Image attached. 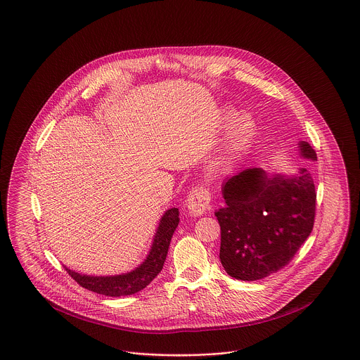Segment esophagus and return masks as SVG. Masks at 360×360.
Segmentation results:
<instances>
[{
	"instance_id": "obj_1",
	"label": "esophagus",
	"mask_w": 360,
	"mask_h": 360,
	"mask_svg": "<svg viewBox=\"0 0 360 360\" xmlns=\"http://www.w3.org/2000/svg\"><path fill=\"white\" fill-rule=\"evenodd\" d=\"M188 213L193 217L203 216L210 209V192L205 187H195L187 198Z\"/></svg>"
}]
</instances>
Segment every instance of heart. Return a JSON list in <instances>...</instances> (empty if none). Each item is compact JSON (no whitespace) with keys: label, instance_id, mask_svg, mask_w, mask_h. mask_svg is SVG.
I'll list each match as a JSON object with an SVG mask.
<instances>
[{"label":"heart","instance_id":"obj_1","mask_svg":"<svg viewBox=\"0 0 360 360\" xmlns=\"http://www.w3.org/2000/svg\"><path fill=\"white\" fill-rule=\"evenodd\" d=\"M225 124L232 127H231L225 153L218 162L221 168H225L232 162V160L239 154L240 151L244 150L252 141L257 131L255 121L252 120L250 116H239V113L235 110H228L225 113Z\"/></svg>","mask_w":360,"mask_h":360}]
</instances>
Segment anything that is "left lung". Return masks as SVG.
I'll list each match as a JSON object with an SVG mask.
<instances>
[{
  "instance_id": "obj_1",
  "label": "left lung",
  "mask_w": 360,
  "mask_h": 360,
  "mask_svg": "<svg viewBox=\"0 0 360 360\" xmlns=\"http://www.w3.org/2000/svg\"><path fill=\"white\" fill-rule=\"evenodd\" d=\"M297 146L302 158L316 161L310 144ZM222 195L226 205L216 212L219 259L236 280L255 281L281 270L311 233L316 192L306 167L290 174L239 170L222 183Z\"/></svg>"
}]
</instances>
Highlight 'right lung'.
<instances>
[{
    "label": "right lung",
    "mask_w": 360,
    "mask_h": 360,
    "mask_svg": "<svg viewBox=\"0 0 360 360\" xmlns=\"http://www.w3.org/2000/svg\"><path fill=\"white\" fill-rule=\"evenodd\" d=\"M179 222L180 218L177 207H172L164 213L158 222L146 259L131 271L116 276H87L71 270L67 266L64 267L79 285L91 292L115 297L134 295L147 287L162 270L168 255L170 240L176 228L179 226Z\"/></svg>",
    "instance_id": "right-lung-1"
}]
</instances>
